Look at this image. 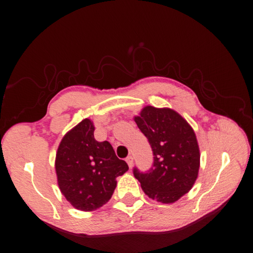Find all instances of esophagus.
Here are the masks:
<instances>
[{
  "label": "esophagus",
  "mask_w": 253,
  "mask_h": 253,
  "mask_svg": "<svg viewBox=\"0 0 253 253\" xmlns=\"http://www.w3.org/2000/svg\"><path fill=\"white\" fill-rule=\"evenodd\" d=\"M126 163L128 165V168H132V165H133V157L132 156H127L126 159Z\"/></svg>",
  "instance_id": "34e87169"
}]
</instances>
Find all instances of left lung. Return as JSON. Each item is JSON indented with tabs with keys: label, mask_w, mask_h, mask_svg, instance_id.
<instances>
[{
	"label": "left lung",
	"mask_w": 253,
	"mask_h": 253,
	"mask_svg": "<svg viewBox=\"0 0 253 253\" xmlns=\"http://www.w3.org/2000/svg\"><path fill=\"white\" fill-rule=\"evenodd\" d=\"M134 121L154 155L150 170L142 173L134 168V177L150 198L173 204L187 194L197 179L201 154L196 134L188 122L169 108L146 106Z\"/></svg>",
	"instance_id": "8db88e82"
}]
</instances>
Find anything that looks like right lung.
I'll return each instance as SVG.
<instances>
[{
  "instance_id": "right-lung-1",
  "label": "right lung",
  "mask_w": 253,
  "mask_h": 253,
  "mask_svg": "<svg viewBox=\"0 0 253 253\" xmlns=\"http://www.w3.org/2000/svg\"><path fill=\"white\" fill-rule=\"evenodd\" d=\"M93 131L90 119L78 123L60 141L55 160L61 194L83 211H96L107 204L117 187L116 178L128 169L110 143L94 139Z\"/></svg>"
}]
</instances>
